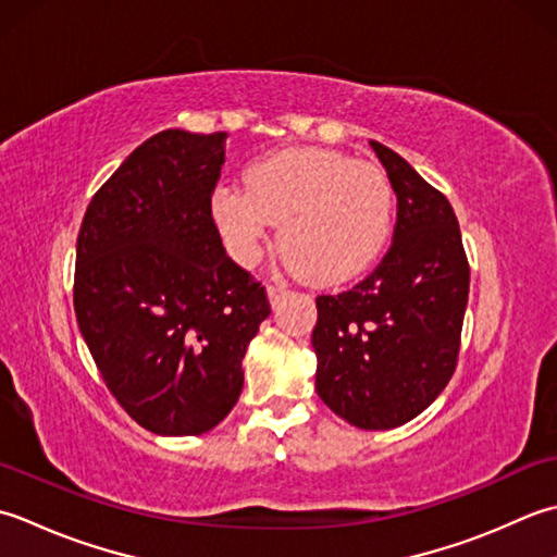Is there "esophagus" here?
Listing matches in <instances>:
<instances>
[{
    "mask_svg": "<svg viewBox=\"0 0 557 557\" xmlns=\"http://www.w3.org/2000/svg\"><path fill=\"white\" fill-rule=\"evenodd\" d=\"M267 293H269V300H271V305H278V300L283 298V293H286V288L278 286V283H269Z\"/></svg>",
    "mask_w": 557,
    "mask_h": 557,
    "instance_id": "obj_1",
    "label": "esophagus"
}]
</instances>
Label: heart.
I'll use <instances>...</instances> for the list:
<instances>
[{
  "instance_id": "b5f03b06",
  "label": "heart",
  "mask_w": 557,
  "mask_h": 557,
  "mask_svg": "<svg viewBox=\"0 0 557 557\" xmlns=\"http://www.w3.org/2000/svg\"><path fill=\"white\" fill-rule=\"evenodd\" d=\"M387 173L338 151L288 149L247 170V187L221 185L211 215L235 262L252 267L274 223L290 271L336 283L382 252L394 223Z\"/></svg>"
}]
</instances>
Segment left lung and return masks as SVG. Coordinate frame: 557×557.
Returning a JSON list of instances; mask_svg holds the SVG:
<instances>
[{"label":"left lung","instance_id":"8db88e82","mask_svg":"<svg viewBox=\"0 0 557 557\" xmlns=\"http://www.w3.org/2000/svg\"><path fill=\"white\" fill-rule=\"evenodd\" d=\"M372 149L396 191L394 240L354 288L317 295L314 387L350 425L389 430L423 413L457 370L471 271L447 197L399 153Z\"/></svg>","mask_w":557,"mask_h":557}]
</instances>
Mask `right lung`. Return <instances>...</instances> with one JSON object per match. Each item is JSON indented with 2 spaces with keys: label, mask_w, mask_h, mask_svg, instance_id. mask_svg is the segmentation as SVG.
<instances>
[{
  "label": "right lung",
  "mask_w": 557,
  "mask_h": 557,
  "mask_svg": "<svg viewBox=\"0 0 557 557\" xmlns=\"http://www.w3.org/2000/svg\"><path fill=\"white\" fill-rule=\"evenodd\" d=\"M225 132L146 139L90 199L74 312L106 387L156 435H201L243 392L267 288L225 255L211 197Z\"/></svg>",
  "instance_id": "add662e5"
}]
</instances>
